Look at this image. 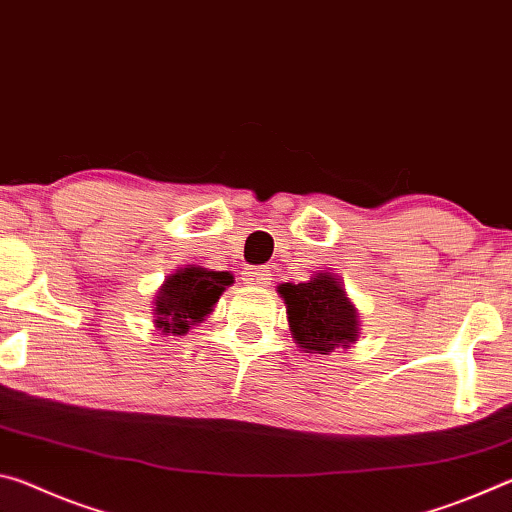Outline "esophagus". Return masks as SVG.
Listing matches in <instances>:
<instances>
[{
  "instance_id": "1",
  "label": "esophagus",
  "mask_w": 512,
  "mask_h": 512,
  "mask_svg": "<svg viewBox=\"0 0 512 512\" xmlns=\"http://www.w3.org/2000/svg\"><path fill=\"white\" fill-rule=\"evenodd\" d=\"M244 282L246 284H253V287H266L268 282H271V273L266 271V268H246L244 271Z\"/></svg>"
}]
</instances>
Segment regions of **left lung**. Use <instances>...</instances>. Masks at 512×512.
Wrapping results in <instances>:
<instances>
[{
	"mask_svg": "<svg viewBox=\"0 0 512 512\" xmlns=\"http://www.w3.org/2000/svg\"><path fill=\"white\" fill-rule=\"evenodd\" d=\"M293 339L305 352L327 354L357 339V311L334 275L318 273L309 282L282 284Z\"/></svg>",
	"mask_w": 512,
	"mask_h": 512,
	"instance_id": "8db88e82",
	"label": "left lung"
}]
</instances>
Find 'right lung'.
Segmentation results:
<instances>
[{
	"instance_id": "right-lung-1",
	"label": "right lung",
	"mask_w": 512,
	"mask_h": 512,
	"mask_svg": "<svg viewBox=\"0 0 512 512\" xmlns=\"http://www.w3.org/2000/svg\"><path fill=\"white\" fill-rule=\"evenodd\" d=\"M232 284V275L225 271H207V268H185L173 273L155 300V314L162 332L183 336L189 325L201 323L216 305L225 287Z\"/></svg>"
}]
</instances>
